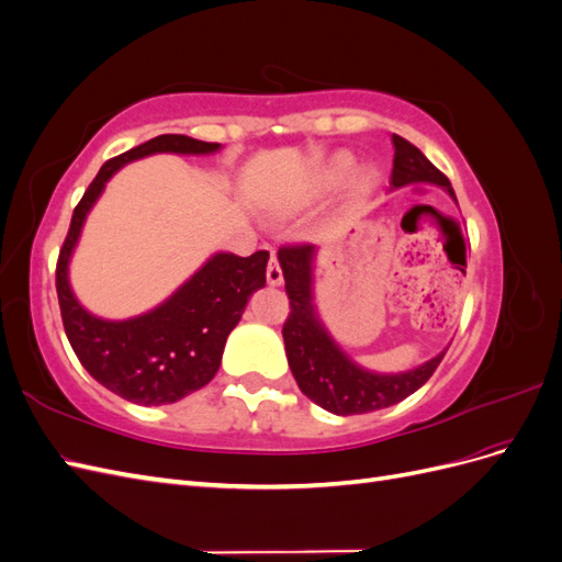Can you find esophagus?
I'll use <instances>...</instances> for the list:
<instances>
[{
  "label": "esophagus",
  "mask_w": 562,
  "mask_h": 562,
  "mask_svg": "<svg viewBox=\"0 0 562 562\" xmlns=\"http://www.w3.org/2000/svg\"><path fill=\"white\" fill-rule=\"evenodd\" d=\"M267 283L269 285H281L283 283V271H281V265L277 260L274 250H271L269 255V265H267Z\"/></svg>",
  "instance_id": "esophagus-1"
}]
</instances>
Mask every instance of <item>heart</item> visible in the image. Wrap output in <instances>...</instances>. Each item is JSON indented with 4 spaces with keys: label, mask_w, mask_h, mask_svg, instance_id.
Masks as SVG:
<instances>
[{
    "label": "heart",
    "mask_w": 562,
    "mask_h": 562,
    "mask_svg": "<svg viewBox=\"0 0 562 562\" xmlns=\"http://www.w3.org/2000/svg\"><path fill=\"white\" fill-rule=\"evenodd\" d=\"M353 166H356L353 155H349V151H337V155L328 161V166L321 171V178H318L321 190H335V187L342 184L351 176ZM378 184H380L378 173L366 168V171H361L359 176V182H356V190H359L361 196H368L370 192H375Z\"/></svg>",
    "instance_id": "b5f03b06"
}]
</instances>
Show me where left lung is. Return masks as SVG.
<instances>
[{
  "label": "left lung",
  "mask_w": 562,
  "mask_h": 562,
  "mask_svg": "<svg viewBox=\"0 0 562 562\" xmlns=\"http://www.w3.org/2000/svg\"><path fill=\"white\" fill-rule=\"evenodd\" d=\"M391 143H394L391 187L434 182L448 190V194L457 201L450 180L413 143H407L401 135H391ZM314 255L316 248L312 244H288L279 248L285 293L291 300V314L283 323V342L288 366H291L302 394L321 405L323 411L335 415H363L382 411V407L415 394L434 375L446 351L415 370L398 372V375H378V372L356 366L333 342V337L316 316L312 302Z\"/></svg>",
  "instance_id": "8db88e82"
}]
</instances>
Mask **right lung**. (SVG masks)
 I'll return each instance as SVG.
<instances>
[{"label": "right lung", "instance_id": "add662e5", "mask_svg": "<svg viewBox=\"0 0 562 562\" xmlns=\"http://www.w3.org/2000/svg\"><path fill=\"white\" fill-rule=\"evenodd\" d=\"M217 149V143L166 133L105 161L77 203L63 241L56 291L65 335L89 375L131 403H176L215 378L227 335L239 323L248 297L267 281L269 252L258 250L250 258L217 252L157 310L126 321L98 318L81 307L67 279L70 255L95 199L124 164L157 151L211 155Z\"/></svg>", "mask_w": 562, "mask_h": 562}]
</instances>
